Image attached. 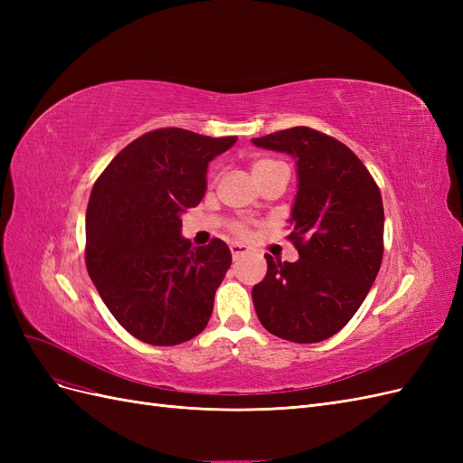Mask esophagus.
Listing matches in <instances>:
<instances>
[{
  "label": "esophagus",
  "mask_w": 463,
  "mask_h": 463,
  "mask_svg": "<svg viewBox=\"0 0 463 463\" xmlns=\"http://www.w3.org/2000/svg\"><path fill=\"white\" fill-rule=\"evenodd\" d=\"M230 250H232V257H233V260L241 259L243 255H247V253H249V249H247L245 245H240V243H233V245H230Z\"/></svg>",
  "instance_id": "obj_1"
}]
</instances>
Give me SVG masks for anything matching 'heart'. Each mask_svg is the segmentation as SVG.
<instances>
[{"label": "heart", "instance_id": "heart-1", "mask_svg": "<svg viewBox=\"0 0 463 463\" xmlns=\"http://www.w3.org/2000/svg\"><path fill=\"white\" fill-rule=\"evenodd\" d=\"M276 164L278 162H274V160H257V162H253V165H250V170H253V175H259V174H262L264 170H269V167H272ZM230 230L237 237H247L249 235V226L245 222H232Z\"/></svg>", "mask_w": 463, "mask_h": 463}]
</instances>
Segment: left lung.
<instances>
[{
  "instance_id": "1",
  "label": "left lung",
  "mask_w": 463,
  "mask_h": 463,
  "mask_svg": "<svg viewBox=\"0 0 463 463\" xmlns=\"http://www.w3.org/2000/svg\"><path fill=\"white\" fill-rule=\"evenodd\" d=\"M298 160L291 210L299 260L264 255L269 270L253 288L260 325L282 340L315 344L340 332L374 282L384 253V208L376 181L344 143L311 128L253 138Z\"/></svg>"
}]
</instances>
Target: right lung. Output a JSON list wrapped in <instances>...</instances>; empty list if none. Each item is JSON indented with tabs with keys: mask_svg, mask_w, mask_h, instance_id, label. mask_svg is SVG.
Instances as JSON below:
<instances>
[{
	"mask_svg": "<svg viewBox=\"0 0 463 463\" xmlns=\"http://www.w3.org/2000/svg\"><path fill=\"white\" fill-rule=\"evenodd\" d=\"M237 137L179 128L145 133L94 181L87 206L85 262L119 325L150 345H177L201 334L232 253L218 237L191 247L181 214L206 191V167Z\"/></svg>",
	"mask_w": 463,
	"mask_h": 463,
	"instance_id": "add662e5",
	"label": "right lung"
}]
</instances>
